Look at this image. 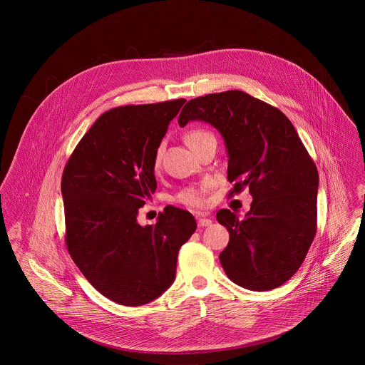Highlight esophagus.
<instances>
[{"label": "esophagus", "mask_w": 365, "mask_h": 365, "mask_svg": "<svg viewBox=\"0 0 365 365\" xmlns=\"http://www.w3.org/2000/svg\"><path fill=\"white\" fill-rule=\"evenodd\" d=\"M197 219H198V225H200V226H209V225L212 223V220H210L208 213H205V212H200V213H197Z\"/></svg>", "instance_id": "obj_1"}]
</instances>
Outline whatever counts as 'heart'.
<instances>
[{"label": "heart", "mask_w": 365, "mask_h": 365, "mask_svg": "<svg viewBox=\"0 0 365 365\" xmlns=\"http://www.w3.org/2000/svg\"><path fill=\"white\" fill-rule=\"evenodd\" d=\"M209 138H213L212 133H209L208 130H202V129H197V130H191L185 135V143L188 145L190 149H194L195 146H198L200 143H202L204 140H207ZM156 163H158V156H156ZM174 200L180 204H184L187 207H201L202 205V198H201V190L194 188V187H188L181 190Z\"/></svg>", "instance_id": "heart-1"}]
</instances>
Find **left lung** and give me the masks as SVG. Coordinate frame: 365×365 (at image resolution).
<instances>
[{"label":"left lung","mask_w":365,"mask_h":365,"mask_svg":"<svg viewBox=\"0 0 365 365\" xmlns=\"http://www.w3.org/2000/svg\"><path fill=\"white\" fill-rule=\"evenodd\" d=\"M202 120L223 138L233 192L253 197L243 220L229 209L216 219L230 239L219 255L235 284L268 291L301 267L316 235L319 174L291 120L278 109L237 90L184 105L178 125Z\"/></svg>","instance_id":"8db88e82"}]
</instances>
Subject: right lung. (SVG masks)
Here are the masks:
<instances>
[{
	"label": "right lung",
	"instance_id": "obj_1",
	"mask_svg": "<svg viewBox=\"0 0 365 365\" xmlns=\"http://www.w3.org/2000/svg\"><path fill=\"white\" fill-rule=\"evenodd\" d=\"M185 100L104 112L83 136L61 177L66 243L76 265L105 298L140 307L175 278L180 247L197 229L175 207L142 226L139 208L156 191L157 149Z\"/></svg>",
	"mask_w": 365,
	"mask_h": 365
}]
</instances>
